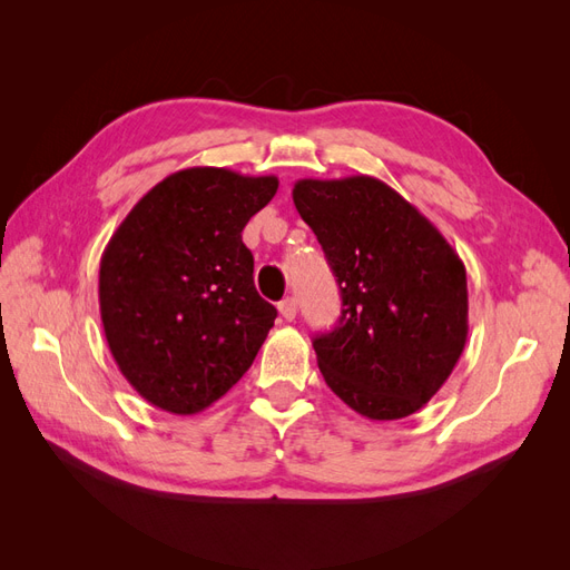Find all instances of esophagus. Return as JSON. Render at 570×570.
Returning <instances> with one entry per match:
<instances>
[{
    "instance_id": "34e87169",
    "label": "esophagus",
    "mask_w": 570,
    "mask_h": 570,
    "mask_svg": "<svg viewBox=\"0 0 570 570\" xmlns=\"http://www.w3.org/2000/svg\"><path fill=\"white\" fill-rule=\"evenodd\" d=\"M278 308H281V316H283L285 321H295V316H297V302H295V299H292V297L283 299V302L278 304Z\"/></svg>"
}]
</instances>
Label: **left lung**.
Instances as JSON below:
<instances>
[{
  "mask_svg": "<svg viewBox=\"0 0 570 570\" xmlns=\"http://www.w3.org/2000/svg\"><path fill=\"white\" fill-rule=\"evenodd\" d=\"M292 199L342 295L340 323L314 340L327 387L371 421L411 416L465 347L463 262L416 206L377 178H302Z\"/></svg>",
  "mask_w": 570,
  "mask_h": 570,
  "instance_id": "left-lung-1",
  "label": "left lung"
}]
</instances>
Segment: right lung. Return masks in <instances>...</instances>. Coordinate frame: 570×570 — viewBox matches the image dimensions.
Instances as JSON below:
<instances>
[{"label":"right lung","instance_id":"add662e5","mask_svg":"<svg viewBox=\"0 0 570 570\" xmlns=\"http://www.w3.org/2000/svg\"><path fill=\"white\" fill-rule=\"evenodd\" d=\"M275 176L195 166L137 202L99 264V314L118 371L161 411L193 416L247 373L275 306L254 287L247 220Z\"/></svg>","mask_w":570,"mask_h":570}]
</instances>
